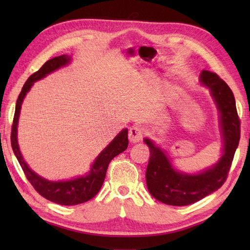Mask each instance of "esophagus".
I'll return each instance as SVG.
<instances>
[{
	"instance_id": "1",
	"label": "esophagus",
	"mask_w": 250,
	"mask_h": 250,
	"mask_svg": "<svg viewBox=\"0 0 250 250\" xmlns=\"http://www.w3.org/2000/svg\"><path fill=\"white\" fill-rule=\"evenodd\" d=\"M142 137H143V134H142V130H141L140 126L133 125L129 129V140H130V142L137 143V142L141 140Z\"/></svg>"
}]
</instances>
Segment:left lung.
<instances>
[{
	"label": "left lung",
	"instance_id": "1",
	"mask_svg": "<svg viewBox=\"0 0 250 250\" xmlns=\"http://www.w3.org/2000/svg\"><path fill=\"white\" fill-rule=\"evenodd\" d=\"M200 82L208 88L218 109L224 145L222 156L215 166L196 174H189L175 170L166 152L150 139L145 138L150 149L146 172L147 189L154 198L167 205H189L217 191L227 179L239 143L240 122L230 88L216 74L208 70L202 71Z\"/></svg>",
	"mask_w": 250,
	"mask_h": 250
}]
</instances>
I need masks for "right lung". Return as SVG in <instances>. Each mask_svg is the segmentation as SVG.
<instances>
[{
  "instance_id": "1",
  "label": "right lung",
  "mask_w": 250,
  "mask_h": 250,
  "mask_svg": "<svg viewBox=\"0 0 250 250\" xmlns=\"http://www.w3.org/2000/svg\"><path fill=\"white\" fill-rule=\"evenodd\" d=\"M70 61L71 57L68 56V55H62V56L54 57L46 62L41 67L40 70H37L36 73L29 76L26 83H24L18 101H16L13 125H12L11 133L12 149H13L16 159L19 160L29 183L46 200L66 206L82 204V203L91 200L100 191L101 186L104 184L110 161L118 154H120L121 152H124L129 145L128 129H124L100 152L99 155L96 158L95 162L92 163L88 174L75 177V179L71 180L48 181L29 168L27 163L23 159L22 153H21L18 142V125L23 100L27 92L31 90L34 83L37 82V80L43 79L50 73L61 68V67L68 65Z\"/></svg>"
}]
</instances>
